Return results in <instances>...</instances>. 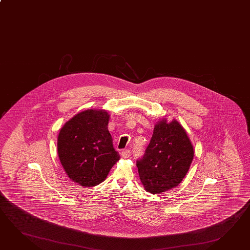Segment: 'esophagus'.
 <instances>
[{
  "instance_id": "1",
  "label": "esophagus",
  "mask_w": 250,
  "mask_h": 250,
  "mask_svg": "<svg viewBox=\"0 0 250 250\" xmlns=\"http://www.w3.org/2000/svg\"><path fill=\"white\" fill-rule=\"evenodd\" d=\"M130 154H131V152H130L129 150H127V149H126V150H123L122 153H121V155H122V157L124 158V159H127V158H128V157L130 156Z\"/></svg>"
}]
</instances>
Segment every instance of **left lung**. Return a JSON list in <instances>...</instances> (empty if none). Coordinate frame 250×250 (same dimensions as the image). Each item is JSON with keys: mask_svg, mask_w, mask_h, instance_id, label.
I'll return each mask as SVG.
<instances>
[{"mask_svg": "<svg viewBox=\"0 0 250 250\" xmlns=\"http://www.w3.org/2000/svg\"><path fill=\"white\" fill-rule=\"evenodd\" d=\"M193 146L186 129L176 120L157 123L144 156L137 161L146 191L162 193L178 186L190 168Z\"/></svg>", "mask_w": 250, "mask_h": 250, "instance_id": "left-lung-1", "label": "left lung"}]
</instances>
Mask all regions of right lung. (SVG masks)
<instances>
[{
    "label": "right lung",
    "instance_id": "right-lung-1",
    "mask_svg": "<svg viewBox=\"0 0 250 250\" xmlns=\"http://www.w3.org/2000/svg\"><path fill=\"white\" fill-rule=\"evenodd\" d=\"M109 118L104 110L88 109L74 115L59 131V160L69 178L79 186H98L121 158L108 131Z\"/></svg>",
    "mask_w": 250,
    "mask_h": 250
}]
</instances>
